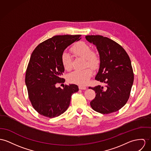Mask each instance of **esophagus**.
<instances>
[{
    "label": "esophagus",
    "mask_w": 151,
    "mask_h": 151,
    "mask_svg": "<svg viewBox=\"0 0 151 151\" xmlns=\"http://www.w3.org/2000/svg\"><path fill=\"white\" fill-rule=\"evenodd\" d=\"M79 88L81 89V90H86V87L84 86H79Z\"/></svg>",
    "instance_id": "obj_1"
}]
</instances>
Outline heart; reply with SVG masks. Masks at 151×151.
Instances as JSON below:
<instances>
[{"label": "heart", "mask_w": 151, "mask_h": 151, "mask_svg": "<svg viewBox=\"0 0 151 151\" xmlns=\"http://www.w3.org/2000/svg\"><path fill=\"white\" fill-rule=\"evenodd\" d=\"M71 51L75 56L85 58V67H89L96 70L101 63L98 53L93 50L91 47L85 42L79 41L71 47ZM61 61L64 68L70 71L72 68V56L67 52H64L61 56ZM93 75V71L89 68L81 70H75L68 75V79L70 83L79 85L87 84Z\"/></svg>", "instance_id": "heart-1"}]
</instances>
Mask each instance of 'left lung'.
Instances as JSON below:
<instances>
[{"label":"left lung","mask_w":151,"mask_h":151,"mask_svg":"<svg viewBox=\"0 0 151 151\" xmlns=\"http://www.w3.org/2000/svg\"><path fill=\"white\" fill-rule=\"evenodd\" d=\"M100 56L95 80L105 84L90 87L96 93L90 105L95 111L107 114L118 111L128 102L134 81L131 61L125 50L114 41L100 35H86Z\"/></svg>","instance_id":"obj_1"}]
</instances>
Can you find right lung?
<instances>
[{"label":"right lung","instance_id":"obj_1","mask_svg":"<svg viewBox=\"0 0 151 151\" xmlns=\"http://www.w3.org/2000/svg\"><path fill=\"white\" fill-rule=\"evenodd\" d=\"M81 36H53L40 43L31 55L25 83L32 106L43 116L52 118L64 113L70 106L72 95L79 90L76 84L64 85L63 89L56 87V84L65 82L61 55Z\"/></svg>","mask_w":151,"mask_h":151}]
</instances>
